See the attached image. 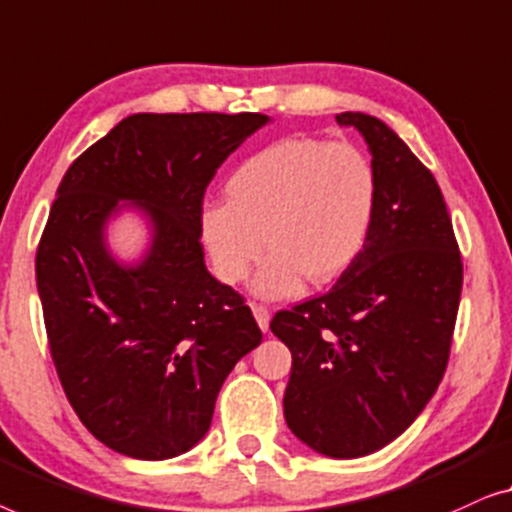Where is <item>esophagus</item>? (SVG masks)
Returning <instances> with one entry per match:
<instances>
[{
	"label": "esophagus",
	"instance_id": "1",
	"mask_svg": "<svg viewBox=\"0 0 512 512\" xmlns=\"http://www.w3.org/2000/svg\"><path fill=\"white\" fill-rule=\"evenodd\" d=\"M250 308H253V313H255V320H257L259 329H262V331H269V322H271V313H269V308L262 306V304H250Z\"/></svg>",
	"mask_w": 512,
	"mask_h": 512
}]
</instances>
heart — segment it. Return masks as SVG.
Returning <instances> with one entry per match:
<instances>
[{
	"label": "heart",
	"instance_id": "heart-1",
	"mask_svg": "<svg viewBox=\"0 0 512 512\" xmlns=\"http://www.w3.org/2000/svg\"><path fill=\"white\" fill-rule=\"evenodd\" d=\"M229 201H206L201 239L220 280L239 285L273 248L255 278L262 297H290L304 283H329L369 241L378 178L348 143L285 139L250 155L227 181Z\"/></svg>",
	"mask_w": 512,
	"mask_h": 512
}]
</instances>
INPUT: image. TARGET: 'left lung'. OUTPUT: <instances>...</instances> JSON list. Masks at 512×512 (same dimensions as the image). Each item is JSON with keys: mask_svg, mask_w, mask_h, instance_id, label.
I'll use <instances>...</instances> for the list:
<instances>
[{"mask_svg": "<svg viewBox=\"0 0 512 512\" xmlns=\"http://www.w3.org/2000/svg\"><path fill=\"white\" fill-rule=\"evenodd\" d=\"M373 155L378 208L369 241L329 292L278 311L292 352L285 422L327 457H364L406 431L441 383L464 264L431 171L383 120L336 115Z\"/></svg>", "mask_w": 512, "mask_h": 512, "instance_id": "8db88e82", "label": "left lung"}]
</instances>
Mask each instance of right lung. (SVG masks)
Returning <instances> with one entry per match:
<instances>
[{
    "label": "right lung",
    "instance_id": "obj_1",
    "mask_svg": "<svg viewBox=\"0 0 512 512\" xmlns=\"http://www.w3.org/2000/svg\"><path fill=\"white\" fill-rule=\"evenodd\" d=\"M262 113H136L67 169L37 248V287L57 378L97 441L169 459L211 427L229 371L262 343L246 299L208 273L201 208L215 171ZM154 222L144 262L103 243L117 201Z\"/></svg>",
    "mask_w": 512,
    "mask_h": 512
}]
</instances>
